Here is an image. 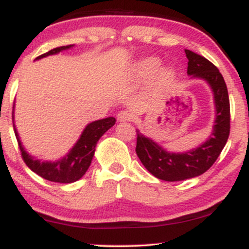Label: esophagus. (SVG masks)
Instances as JSON below:
<instances>
[{"label": "esophagus", "mask_w": 249, "mask_h": 249, "mask_svg": "<svg viewBox=\"0 0 249 249\" xmlns=\"http://www.w3.org/2000/svg\"><path fill=\"white\" fill-rule=\"evenodd\" d=\"M117 117H118V121L121 122H130L131 119H132V113H131L130 111L123 110L118 113V116Z\"/></svg>", "instance_id": "esophagus-1"}]
</instances>
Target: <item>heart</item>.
I'll return each mask as SVG.
<instances>
[{
	"label": "heart",
	"mask_w": 249,
	"mask_h": 249,
	"mask_svg": "<svg viewBox=\"0 0 249 249\" xmlns=\"http://www.w3.org/2000/svg\"><path fill=\"white\" fill-rule=\"evenodd\" d=\"M159 69H160V61H159L158 58H148L141 63L138 70L142 76L152 77L158 72ZM164 76L171 77L172 76V72H171V71H166V72L164 73Z\"/></svg>",
	"instance_id": "b5f03b06"
}]
</instances>
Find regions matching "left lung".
Wrapping results in <instances>:
<instances>
[{
  "label": "left lung",
  "mask_w": 249,
  "mask_h": 249,
  "mask_svg": "<svg viewBox=\"0 0 249 249\" xmlns=\"http://www.w3.org/2000/svg\"><path fill=\"white\" fill-rule=\"evenodd\" d=\"M188 59L187 73L205 79L212 88L216 117L210 139L196 150L185 153H168L137 131L136 152L146 170L165 181H180L205 173L215 162L227 142L231 128L228 91L218 68L205 57L185 50Z\"/></svg>",
  "instance_id": "1"
}]
</instances>
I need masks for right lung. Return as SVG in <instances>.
Here are the masks:
<instances>
[{"mask_svg": "<svg viewBox=\"0 0 249 249\" xmlns=\"http://www.w3.org/2000/svg\"><path fill=\"white\" fill-rule=\"evenodd\" d=\"M73 44L63 45V47L55 48V49L48 51L38 56L37 58H43L49 55L59 53V51L70 49ZM116 124V119L113 117H107V118L101 119L90 123L85 130L83 131L81 138L76 142L75 146L70 151L64 158L59 159L56 162H41L39 160H34L33 157L24 151L19 142L18 134L15 130V136L17 142H18V147L21 151L22 158L27 166L30 168L33 172L38 174L42 178L49 180L53 182H61V184H70V182L77 181L84 176L90 166L91 160H92L93 153H95L96 144L98 139L104 134L111 126Z\"/></svg>", "mask_w": 249, "mask_h": 249, "instance_id": "add662e5", "label": "right lung"}]
</instances>
